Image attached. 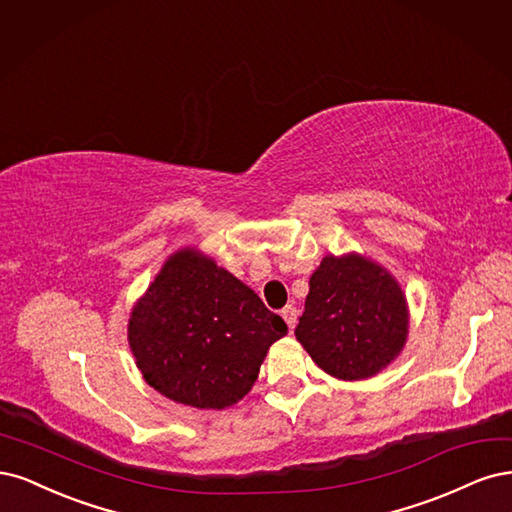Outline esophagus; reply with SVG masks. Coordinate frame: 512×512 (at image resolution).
Returning <instances> with one entry per match:
<instances>
[{"mask_svg":"<svg viewBox=\"0 0 512 512\" xmlns=\"http://www.w3.org/2000/svg\"><path fill=\"white\" fill-rule=\"evenodd\" d=\"M280 315H283L285 323L289 325V329H291V332H293L295 323H298V308H295L293 304H287V306L283 308V312H280Z\"/></svg>","mask_w":512,"mask_h":512,"instance_id":"1","label":"esophagus"}]
</instances>
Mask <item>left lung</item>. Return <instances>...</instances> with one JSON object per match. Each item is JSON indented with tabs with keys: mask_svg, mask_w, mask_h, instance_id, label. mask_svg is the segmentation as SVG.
I'll list each match as a JSON object with an SVG mask.
<instances>
[{
	"mask_svg": "<svg viewBox=\"0 0 512 512\" xmlns=\"http://www.w3.org/2000/svg\"><path fill=\"white\" fill-rule=\"evenodd\" d=\"M406 334L408 306L398 280L357 253L323 257L295 327L321 370L342 381L370 378L400 355Z\"/></svg>",
	"mask_w": 512,
	"mask_h": 512,
	"instance_id": "left-lung-1",
	"label": "left lung"
}]
</instances>
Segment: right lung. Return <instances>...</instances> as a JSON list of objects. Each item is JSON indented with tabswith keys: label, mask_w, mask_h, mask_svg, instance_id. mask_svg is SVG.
<instances>
[{
	"label": "right lung",
	"mask_w": 512,
	"mask_h": 512,
	"mask_svg": "<svg viewBox=\"0 0 512 512\" xmlns=\"http://www.w3.org/2000/svg\"><path fill=\"white\" fill-rule=\"evenodd\" d=\"M287 323L195 249L174 253L131 310L127 338L144 381L166 398L221 410L257 381Z\"/></svg>",
	"instance_id": "obj_1"
}]
</instances>
